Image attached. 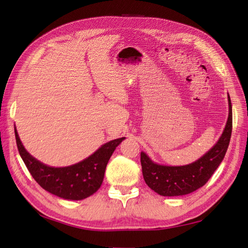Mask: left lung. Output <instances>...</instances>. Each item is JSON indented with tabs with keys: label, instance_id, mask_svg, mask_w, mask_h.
<instances>
[{
	"label": "left lung",
	"instance_id": "obj_1",
	"mask_svg": "<svg viewBox=\"0 0 248 248\" xmlns=\"http://www.w3.org/2000/svg\"><path fill=\"white\" fill-rule=\"evenodd\" d=\"M229 98V118L219 141L202 157L184 166H164L141 152L142 174L151 189L161 196H183L199 189L219 167L229 148L232 133V104Z\"/></svg>",
	"mask_w": 248,
	"mask_h": 248
}]
</instances>
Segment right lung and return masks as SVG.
<instances>
[{
    "label": "right lung",
    "mask_w": 248,
    "mask_h": 248,
    "mask_svg": "<svg viewBox=\"0 0 248 248\" xmlns=\"http://www.w3.org/2000/svg\"><path fill=\"white\" fill-rule=\"evenodd\" d=\"M15 138L20 157L33 179L50 194L69 200L85 199L99 189L109 158L124 139L119 138L107 142L91 156L74 165L50 167L27 152L20 142L16 128Z\"/></svg>",
    "instance_id": "right-lung-1"
}]
</instances>
